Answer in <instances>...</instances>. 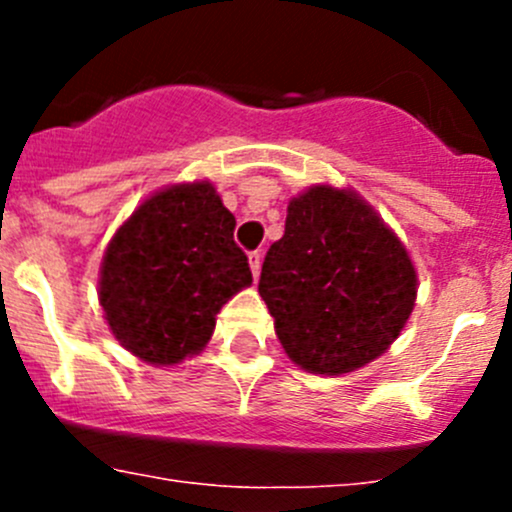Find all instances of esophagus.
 Wrapping results in <instances>:
<instances>
[{"mask_svg":"<svg viewBox=\"0 0 512 512\" xmlns=\"http://www.w3.org/2000/svg\"><path fill=\"white\" fill-rule=\"evenodd\" d=\"M247 262H250V270H252V277H260V270H262V252H250L247 255Z\"/></svg>","mask_w":512,"mask_h":512,"instance_id":"obj_1","label":"esophagus"}]
</instances>
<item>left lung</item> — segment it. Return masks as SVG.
I'll use <instances>...</instances> for the list:
<instances>
[{
  "mask_svg": "<svg viewBox=\"0 0 512 512\" xmlns=\"http://www.w3.org/2000/svg\"><path fill=\"white\" fill-rule=\"evenodd\" d=\"M416 285L409 252L366 200L312 185L289 200L285 235L267 250L257 289L289 359L339 376L394 344Z\"/></svg>",
  "mask_w": 512,
  "mask_h": 512,
  "instance_id": "8db88e82",
  "label": "left lung"
}]
</instances>
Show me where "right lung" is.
<instances>
[{
    "label": "right lung",
    "instance_id": "right-lung-1",
    "mask_svg": "<svg viewBox=\"0 0 512 512\" xmlns=\"http://www.w3.org/2000/svg\"><path fill=\"white\" fill-rule=\"evenodd\" d=\"M235 215L213 183H178L138 205L108 242L98 302L113 337L156 366L203 352L215 314L252 285Z\"/></svg>",
    "mask_w": 512,
    "mask_h": 512
}]
</instances>
